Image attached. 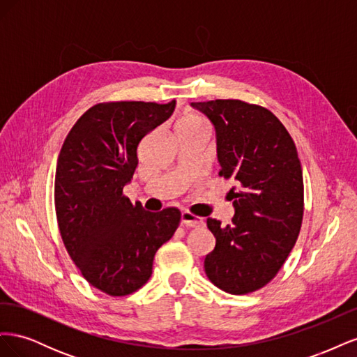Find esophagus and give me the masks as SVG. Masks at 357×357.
<instances>
[{"label": "esophagus", "instance_id": "esophagus-1", "mask_svg": "<svg viewBox=\"0 0 357 357\" xmlns=\"http://www.w3.org/2000/svg\"><path fill=\"white\" fill-rule=\"evenodd\" d=\"M181 225L189 226V228H199V226L204 225V220L201 218H197V215L192 214L190 211H183L181 213Z\"/></svg>", "mask_w": 357, "mask_h": 357}]
</instances>
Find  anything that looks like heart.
Segmentation results:
<instances>
[{
  "instance_id": "1",
  "label": "heart",
  "mask_w": 357,
  "mask_h": 357,
  "mask_svg": "<svg viewBox=\"0 0 357 357\" xmlns=\"http://www.w3.org/2000/svg\"><path fill=\"white\" fill-rule=\"evenodd\" d=\"M198 128H208V123L204 119L195 113L183 114L177 122V132L180 131H192V129Z\"/></svg>"
}]
</instances>
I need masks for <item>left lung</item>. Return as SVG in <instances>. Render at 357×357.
Wrapping results in <instances>:
<instances>
[{
    "label": "left lung",
    "mask_w": 357,
    "mask_h": 357,
    "mask_svg": "<svg viewBox=\"0 0 357 357\" xmlns=\"http://www.w3.org/2000/svg\"><path fill=\"white\" fill-rule=\"evenodd\" d=\"M218 134L219 176L232 178V225L207 219L215 238L204 259L219 289L247 295L277 275L294 248L304 214V178L296 146L274 113L241 100L192 102Z\"/></svg>",
    "instance_id": "left-lung-1"
}]
</instances>
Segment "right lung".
<instances>
[{
    "instance_id": "obj_1",
    "label": "right lung",
    "mask_w": 357,
    "mask_h": 357,
    "mask_svg": "<svg viewBox=\"0 0 357 357\" xmlns=\"http://www.w3.org/2000/svg\"><path fill=\"white\" fill-rule=\"evenodd\" d=\"M174 109L176 101L95 104L62 144L55 174L62 241L86 282L110 296L143 287L158 248L178 228V208L150 213L123 195L138 165V144Z\"/></svg>"
}]
</instances>
